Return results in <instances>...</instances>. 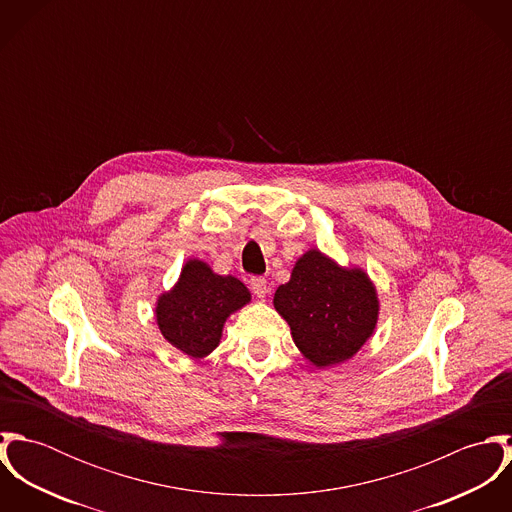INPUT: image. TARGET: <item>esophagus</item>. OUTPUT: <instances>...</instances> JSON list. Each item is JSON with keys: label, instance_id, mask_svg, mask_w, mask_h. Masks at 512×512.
I'll use <instances>...</instances> for the list:
<instances>
[{"label": "esophagus", "instance_id": "1", "mask_svg": "<svg viewBox=\"0 0 512 512\" xmlns=\"http://www.w3.org/2000/svg\"><path fill=\"white\" fill-rule=\"evenodd\" d=\"M250 288H252V292H254L256 297L262 299L268 293V282L262 276H254V278H250Z\"/></svg>", "mask_w": 512, "mask_h": 512}]
</instances>
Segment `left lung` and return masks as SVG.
Returning <instances> with one entry per match:
<instances>
[{
	"mask_svg": "<svg viewBox=\"0 0 512 512\" xmlns=\"http://www.w3.org/2000/svg\"><path fill=\"white\" fill-rule=\"evenodd\" d=\"M274 305L288 321L295 347L319 368L357 355L378 319V297L365 272L341 268L319 250L295 262Z\"/></svg>",
	"mask_w": 512,
	"mask_h": 512,
	"instance_id": "8db88e82",
	"label": "left lung"
}]
</instances>
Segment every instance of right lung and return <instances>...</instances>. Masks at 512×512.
<instances>
[{
  "label": "right lung",
  "mask_w": 512,
  "mask_h": 512,
  "mask_svg": "<svg viewBox=\"0 0 512 512\" xmlns=\"http://www.w3.org/2000/svg\"><path fill=\"white\" fill-rule=\"evenodd\" d=\"M250 301L246 286L215 274L205 262L189 260L171 292L157 299L155 317L161 335L193 359L219 347L224 321Z\"/></svg>",
  "instance_id": "right-lung-1"
}]
</instances>
